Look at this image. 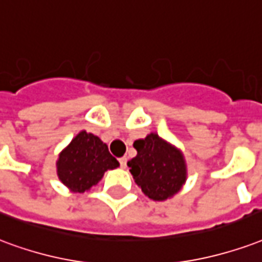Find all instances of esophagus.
<instances>
[{"label":"esophagus","instance_id":"1","mask_svg":"<svg viewBox=\"0 0 262 262\" xmlns=\"http://www.w3.org/2000/svg\"><path fill=\"white\" fill-rule=\"evenodd\" d=\"M119 164H121L122 168H126V164H127V158H126V157H122V158H119Z\"/></svg>","mask_w":262,"mask_h":262}]
</instances>
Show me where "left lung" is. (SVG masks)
<instances>
[{"label":"left lung","instance_id":"1","mask_svg":"<svg viewBox=\"0 0 262 262\" xmlns=\"http://www.w3.org/2000/svg\"><path fill=\"white\" fill-rule=\"evenodd\" d=\"M133 147L137 150V156L127 165L144 194L156 201L166 200L176 194L186 180L182 152L156 133L136 140Z\"/></svg>","mask_w":262,"mask_h":262}]
</instances>
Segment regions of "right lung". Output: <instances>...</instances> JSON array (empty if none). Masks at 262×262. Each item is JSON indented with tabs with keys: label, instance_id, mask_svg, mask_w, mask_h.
Segmentation results:
<instances>
[{
	"label": "right lung",
	"instance_id": "1",
	"mask_svg": "<svg viewBox=\"0 0 262 262\" xmlns=\"http://www.w3.org/2000/svg\"><path fill=\"white\" fill-rule=\"evenodd\" d=\"M58 176L65 186L76 193L97 185L108 169H115L119 162L111 156L108 146L92 133L80 132L59 154Z\"/></svg>",
	"mask_w": 262,
	"mask_h": 262
}]
</instances>
